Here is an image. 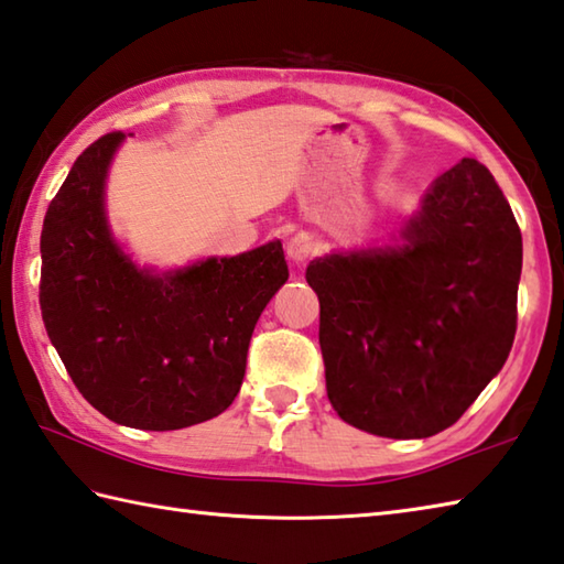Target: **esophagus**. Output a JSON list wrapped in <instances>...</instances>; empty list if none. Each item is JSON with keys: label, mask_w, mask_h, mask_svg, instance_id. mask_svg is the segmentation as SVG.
Segmentation results:
<instances>
[{"label": "esophagus", "mask_w": 564, "mask_h": 564, "mask_svg": "<svg viewBox=\"0 0 564 564\" xmlns=\"http://www.w3.org/2000/svg\"><path fill=\"white\" fill-rule=\"evenodd\" d=\"M315 251H317V243L313 241L308 231L295 234V237L289 241V247H285V253H289L295 263L308 261Z\"/></svg>", "instance_id": "1"}]
</instances>
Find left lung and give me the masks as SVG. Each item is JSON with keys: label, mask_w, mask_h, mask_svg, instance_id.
<instances>
[{"label": "left lung", "mask_w": 564, "mask_h": 564, "mask_svg": "<svg viewBox=\"0 0 564 564\" xmlns=\"http://www.w3.org/2000/svg\"><path fill=\"white\" fill-rule=\"evenodd\" d=\"M402 237L397 249L315 259L305 279L321 301L335 412L377 436L426 438L456 424L508 360L523 239L474 158L434 182Z\"/></svg>", "instance_id": "left-lung-1"}]
</instances>
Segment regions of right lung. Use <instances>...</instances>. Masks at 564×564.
Masks as SVG:
<instances>
[{"mask_svg": "<svg viewBox=\"0 0 564 564\" xmlns=\"http://www.w3.org/2000/svg\"><path fill=\"white\" fill-rule=\"evenodd\" d=\"M122 132L80 152L41 229L39 303L78 392L110 422L172 432L221 414L265 303L289 281L281 241L184 271H140L112 241L104 182Z\"/></svg>", "mask_w": 564, "mask_h": 564, "instance_id": "1", "label": "right lung"}]
</instances>
